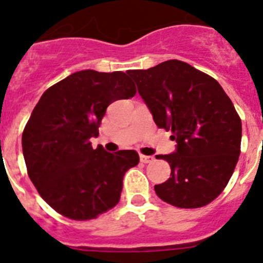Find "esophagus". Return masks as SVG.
Masks as SVG:
<instances>
[{
    "instance_id": "obj_1",
    "label": "esophagus",
    "mask_w": 263,
    "mask_h": 263,
    "mask_svg": "<svg viewBox=\"0 0 263 263\" xmlns=\"http://www.w3.org/2000/svg\"><path fill=\"white\" fill-rule=\"evenodd\" d=\"M139 159H141V162H142V163H152L153 160H154V158L150 157V155L141 154L139 155Z\"/></svg>"
}]
</instances>
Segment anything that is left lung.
Returning a JSON list of instances; mask_svg holds the SVG:
<instances>
[{"mask_svg":"<svg viewBox=\"0 0 263 263\" xmlns=\"http://www.w3.org/2000/svg\"><path fill=\"white\" fill-rule=\"evenodd\" d=\"M158 127L171 130L176 150L157 155L171 178L155 194L178 208H200L221 194L240 157L241 126L233 103L210 75L180 60L129 73Z\"/></svg>","mask_w":263,"mask_h":263,"instance_id":"obj_1","label":"left lung"}]
</instances>
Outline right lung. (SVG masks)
Listing matches in <instances>:
<instances>
[{"label": "right lung", "mask_w": 263, "mask_h": 263, "mask_svg": "<svg viewBox=\"0 0 263 263\" xmlns=\"http://www.w3.org/2000/svg\"><path fill=\"white\" fill-rule=\"evenodd\" d=\"M125 72L84 69L48 88L22 134L27 174L43 200L72 220H90L118 203L134 150L111 154L92 147L106 108L136 95Z\"/></svg>", "instance_id": "right-lung-1"}]
</instances>
